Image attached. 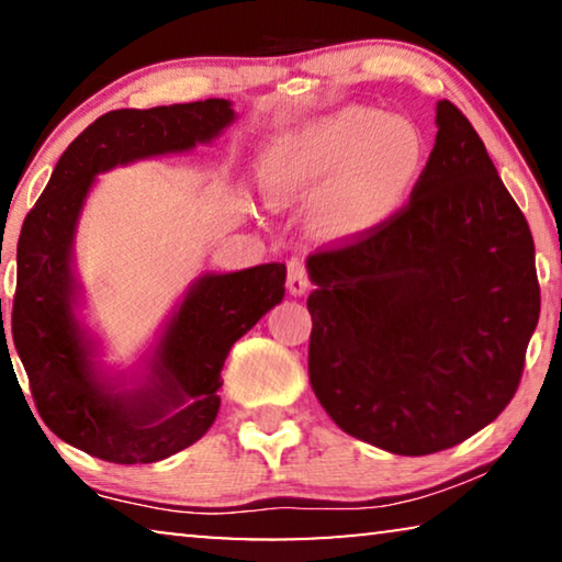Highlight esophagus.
Wrapping results in <instances>:
<instances>
[{"label": "esophagus", "instance_id": "34e87169", "mask_svg": "<svg viewBox=\"0 0 562 562\" xmlns=\"http://www.w3.org/2000/svg\"><path fill=\"white\" fill-rule=\"evenodd\" d=\"M288 288L292 295H303V292L311 288V278H307L305 259L292 257L288 262Z\"/></svg>", "mask_w": 562, "mask_h": 562}]
</instances>
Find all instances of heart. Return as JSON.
Masks as SVG:
<instances>
[{
  "mask_svg": "<svg viewBox=\"0 0 562 562\" xmlns=\"http://www.w3.org/2000/svg\"><path fill=\"white\" fill-rule=\"evenodd\" d=\"M423 165L425 142L413 122L371 106H346L282 137L267 160V176L282 195L328 193V226L353 232L397 209Z\"/></svg>",
  "mask_w": 562,
  "mask_h": 562,
  "instance_id": "b5f03b06",
  "label": "heart"
}]
</instances>
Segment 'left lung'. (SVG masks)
Instances as JSON below:
<instances>
[{"instance_id": "8db88e82", "label": "left lung", "mask_w": 562, "mask_h": 562, "mask_svg": "<svg viewBox=\"0 0 562 562\" xmlns=\"http://www.w3.org/2000/svg\"><path fill=\"white\" fill-rule=\"evenodd\" d=\"M409 201L307 257V374L349 436L397 456L453 448L515 397L540 318L535 241L484 142L438 101Z\"/></svg>"}]
</instances>
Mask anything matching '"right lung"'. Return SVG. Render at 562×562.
Here are the masks:
<instances>
[{
  "label": "right lung",
  "mask_w": 562,
  "mask_h": 562,
  "mask_svg": "<svg viewBox=\"0 0 562 562\" xmlns=\"http://www.w3.org/2000/svg\"><path fill=\"white\" fill-rule=\"evenodd\" d=\"M234 120L226 99L116 109L70 142L30 209L18 241L12 338L43 423L109 463H155L193 446L218 415L221 367L232 346L284 295V265L205 274L157 346L149 382L112 392L93 374L74 315L70 241L93 176L139 157L191 149ZM2 344L7 334L2 328Z\"/></svg>",
  "instance_id": "right-lung-1"
}]
</instances>
